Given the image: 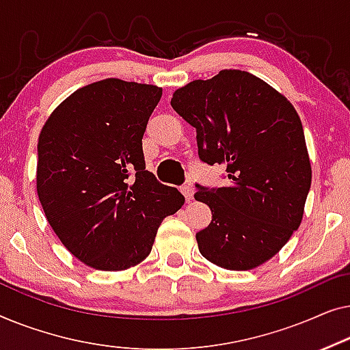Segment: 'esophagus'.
Listing matches in <instances>:
<instances>
[{
	"label": "esophagus",
	"instance_id": "obj_1",
	"mask_svg": "<svg viewBox=\"0 0 350 350\" xmlns=\"http://www.w3.org/2000/svg\"><path fill=\"white\" fill-rule=\"evenodd\" d=\"M182 193H184V196H185V200L187 201H191V200H193V189H191V187H190V184L189 185H184V187H182Z\"/></svg>",
	"mask_w": 350,
	"mask_h": 350
}]
</instances>
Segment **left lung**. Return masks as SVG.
<instances>
[{"instance_id": "left-lung-1", "label": "left lung", "mask_w": 350, "mask_h": 350, "mask_svg": "<svg viewBox=\"0 0 350 350\" xmlns=\"http://www.w3.org/2000/svg\"><path fill=\"white\" fill-rule=\"evenodd\" d=\"M173 109L196 130L200 160L222 165L228 185L196 184L213 220L196 233L204 258L231 271L254 269L301 224L311 161L301 120L287 98L250 72L224 70L177 88Z\"/></svg>"}]
</instances>
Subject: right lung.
Returning <instances> with one entry per match:
<instances>
[{
	"label": "right lung",
	"instance_id": "right-lung-1",
	"mask_svg": "<svg viewBox=\"0 0 350 350\" xmlns=\"http://www.w3.org/2000/svg\"><path fill=\"white\" fill-rule=\"evenodd\" d=\"M161 88L105 79L79 88L44 124L36 189L44 214L76 258L122 271L150 254L161 220L184 195L146 170L142 136Z\"/></svg>",
	"mask_w": 350,
	"mask_h": 350
}]
</instances>
